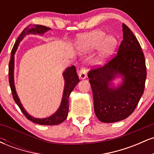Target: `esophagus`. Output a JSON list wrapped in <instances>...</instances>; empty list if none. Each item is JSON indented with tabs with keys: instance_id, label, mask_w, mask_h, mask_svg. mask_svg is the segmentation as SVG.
<instances>
[{
	"instance_id": "obj_1",
	"label": "esophagus",
	"mask_w": 154,
	"mask_h": 154,
	"mask_svg": "<svg viewBox=\"0 0 154 154\" xmlns=\"http://www.w3.org/2000/svg\"><path fill=\"white\" fill-rule=\"evenodd\" d=\"M79 78L84 79L87 77V70L85 67H82L80 69V71L79 72Z\"/></svg>"
}]
</instances>
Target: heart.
<instances>
[{
  "instance_id": "obj_1",
  "label": "heart",
  "mask_w": 154,
  "mask_h": 154,
  "mask_svg": "<svg viewBox=\"0 0 154 154\" xmlns=\"http://www.w3.org/2000/svg\"><path fill=\"white\" fill-rule=\"evenodd\" d=\"M116 41L113 37H107L103 31H95L80 37L77 41V46L82 53H88L98 48L102 45L97 62L100 63L110 56L115 48Z\"/></svg>"
}]
</instances>
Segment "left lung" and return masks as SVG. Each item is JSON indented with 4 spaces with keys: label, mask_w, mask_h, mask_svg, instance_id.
Masks as SVG:
<instances>
[{
    "label": "left lung",
    "mask_w": 154,
    "mask_h": 154,
    "mask_svg": "<svg viewBox=\"0 0 154 154\" xmlns=\"http://www.w3.org/2000/svg\"><path fill=\"white\" fill-rule=\"evenodd\" d=\"M123 40L117 54L103 66L88 72L93 91L95 115L100 122L111 123L128 118L143 94L146 66L138 40L126 24H122ZM118 75L123 82L117 88L110 82Z\"/></svg>",
    "instance_id": "8db88e82"
}]
</instances>
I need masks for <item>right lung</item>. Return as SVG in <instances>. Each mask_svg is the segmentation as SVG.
Returning a JSON list of instances; mask_svg holds the SVG:
<instances>
[{"mask_svg":"<svg viewBox=\"0 0 154 154\" xmlns=\"http://www.w3.org/2000/svg\"><path fill=\"white\" fill-rule=\"evenodd\" d=\"M51 29V28L47 27L45 26L39 25V24H34V25L27 26L22 32L21 33L19 38L16 40V43L14 45L11 54V59L9 61V66H8V79H9V84L11 90L13 98L16 102V103L19 106V109H21L22 112L24 115L26 116V119H28L32 122H35L38 125H57L63 122L67 118L69 111V98L70 93L73 91V89L79 82V79L77 75V71H76V67L75 66H72L71 67H68L64 72L63 73V78L65 80L64 90H63L62 100H61V105L56 112L53 114L52 116L49 117L45 118V119H37L29 115L27 112L22 106L18 95L17 94L14 85V54L17 48H18L19 43L22 41V39L26 35L32 34H40L43 35L47 31Z\"/></svg>","mask_w":154,"mask_h":154,"instance_id":"1","label":"right lung"}]
</instances>
